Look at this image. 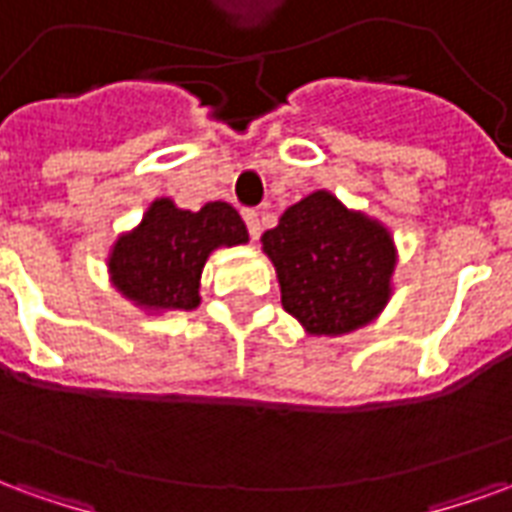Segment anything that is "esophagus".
I'll return each mask as SVG.
<instances>
[{"mask_svg":"<svg viewBox=\"0 0 512 512\" xmlns=\"http://www.w3.org/2000/svg\"><path fill=\"white\" fill-rule=\"evenodd\" d=\"M241 216H244L249 235H252V238H257V235H260V216H257V211H252V208H244V211H241Z\"/></svg>","mask_w":512,"mask_h":512,"instance_id":"1","label":"esophagus"}]
</instances>
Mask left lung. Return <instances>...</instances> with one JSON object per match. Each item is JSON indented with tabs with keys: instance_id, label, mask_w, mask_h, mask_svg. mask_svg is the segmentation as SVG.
I'll return each instance as SVG.
<instances>
[{
	"instance_id": "obj_1",
	"label": "left lung",
	"mask_w": 512,
	"mask_h": 512,
	"mask_svg": "<svg viewBox=\"0 0 512 512\" xmlns=\"http://www.w3.org/2000/svg\"><path fill=\"white\" fill-rule=\"evenodd\" d=\"M282 307L312 334L354 332L389 299L395 246L384 227L315 191L263 235Z\"/></svg>"
}]
</instances>
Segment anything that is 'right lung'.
<instances>
[{
	"label": "right lung",
	"instance_id": "right-lung-1",
	"mask_svg": "<svg viewBox=\"0 0 512 512\" xmlns=\"http://www.w3.org/2000/svg\"><path fill=\"white\" fill-rule=\"evenodd\" d=\"M246 241V224L227 202L180 211L169 200H156L134 233L115 244L109 271L117 290L136 304L194 310L200 304V274L208 255L216 246Z\"/></svg>",
	"mask_w": 512,
	"mask_h": 512
}]
</instances>
